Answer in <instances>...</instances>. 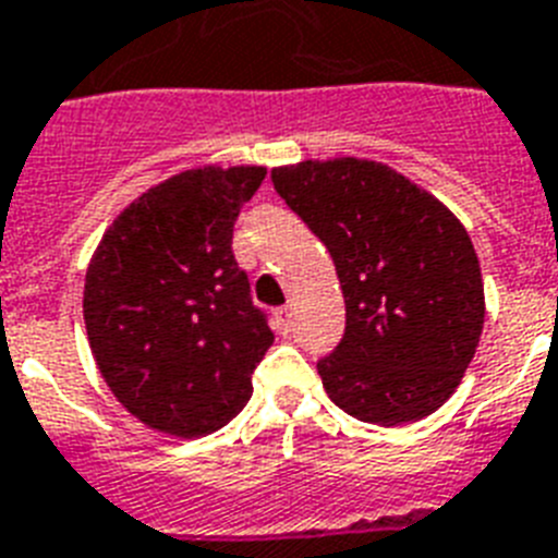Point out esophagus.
I'll return each mask as SVG.
<instances>
[{
  "label": "esophagus",
  "instance_id": "1",
  "mask_svg": "<svg viewBox=\"0 0 558 558\" xmlns=\"http://www.w3.org/2000/svg\"><path fill=\"white\" fill-rule=\"evenodd\" d=\"M274 328H276V333H282V336L290 333V328H293V311H290V307H276Z\"/></svg>",
  "mask_w": 558,
  "mask_h": 558
}]
</instances>
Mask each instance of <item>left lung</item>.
I'll return each instance as SVG.
<instances>
[{
	"label": "left lung",
	"mask_w": 558,
	"mask_h": 558,
	"mask_svg": "<svg viewBox=\"0 0 558 558\" xmlns=\"http://www.w3.org/2000/svg\"><path fill=\"white\" fill-rule=\"evenodd\" d=\"M276 193L328 247L344 293V336L316 362L359 422L393 427L448 402L476 353L485 288L448 207L367 159L274 168Z\"/></svg>",
	"instance_id": "8db88e82"
}]
</instances>
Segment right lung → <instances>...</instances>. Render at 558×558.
<instances>
[{
	"mask_svg": "<svg viewBox=\"0 0 558 558\" xmlns=\"http://www.w3.org/2000/svg\"><path fill=\"white\" fill-rule=\"evenodd\" d=\"M265 168H199L131 202L85 276L90 351L119 402L154 430L205 436L253 393L274 344L233 256V222Z\"/></svg>",
	"mask_w": 558,
	"mask_h": 558,
	"instance_id": "1",
	"label": "right lung"
}]
</instances>
